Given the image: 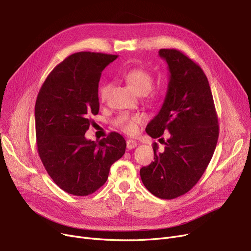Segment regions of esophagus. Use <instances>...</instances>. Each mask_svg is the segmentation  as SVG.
I'll return each instance as SVG.
<instances>
[{"mask_svg":"<svg viewBox=\"0 0 251 251\" xmlns=\"http://www.w3.org/2000/svg\"><path fill=\"white\" fill-rule=\"evenodd\" d=\"M126 144H127V149L128 150H133L134 148L137 147V143H136V141H134L133 139H128Z\"/></svg>","mask_w":251,"mask_h":251,"instance_id":"obj_1","label":"esophagus"}]
</instances>
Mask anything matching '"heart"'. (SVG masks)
Listing matches in <instances>:
<instances>
[{
    "label": "heart",
    "instance_id": "heart-1",
    "mask_svg": "<svg viewBox=\"0 0 251 251\" xmlns=\"http://www.w3.org/2000/svg\"><path fill=\"white\" fill-rule=\"evenodd\" d=\"M123 78L126 83L131 87V88L138 94H146L147 95V101L151 103H157L159 102L163 94L159 90H152L151 88L152 84H154V77L152 75L141 68H132L127 70L123 74ZM110 84L104 82L102 83L99 88V99L100 101H105L107 99L108 92H110ZM147 121V117L145 115H134L128 118H124L121 120L119 126L122 129V131L129 135H134L138 132L139 126L144 125Z\"/></svg>",
    "mask_w": 251,
    "mask_h": 251
}]
</instances>
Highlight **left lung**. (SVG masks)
I'll list each match as a JSON object with an SVG mask.
<instances>
[{
    "mask_svg": "<svg viewBox=\"0 0 251 251\" xmlns=\"http://www.w3.org/2000/svg\"><path fill=\"white\" fill-rule=\"evenodd\" d=\"M170 75L167 94L147 133L161 137L169 132L165 149L140 169L145 187L161 199H174L188 193L208 166L219 139L220 126L210 86L198 63L176 49H160ZM160 139H163L160 138Z\"/></svg>",
    "mask_w": 251,
    "mask_h": 251,
    "instance_id": "left-lung-1",
    "label": "left lung"
}]
</instances>
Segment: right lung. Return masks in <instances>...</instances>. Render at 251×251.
Instances as JSON below:
<instances>
[{
  "label": "right lung",
  "mask_w": 251,
  "mask_h": 251,
  "mask_svg": "<svg viewBox=\"0 0 251 251\" xmlns=\"http://www.w3.org/2000/svg\"><path fill=\"white\" fill-rule=\"evenodd\" d=\"M118 55L74 53L57 64L39 91L36 137L40 159L57 186L75 196H88L105 183L113 163L125 154L117 132L87 140L91 116L100 111L101 72Z\"/></svg>",
  "instance_id": "add662e5"
}]
</instances>
